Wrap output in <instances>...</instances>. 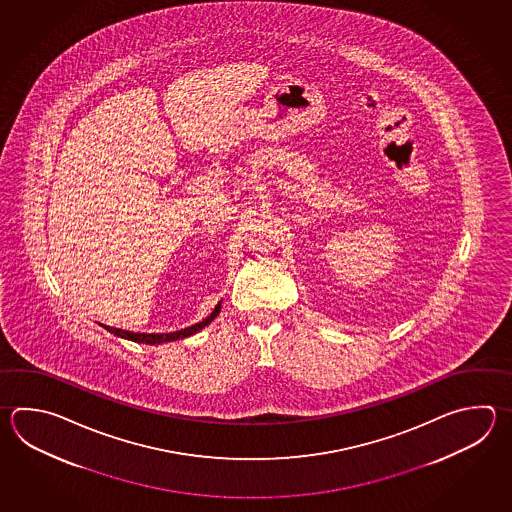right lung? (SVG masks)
<instances>
[{"label": "right lung", "mask_w": 512, "mask_h": 512, "mask_svg": "<svg viewBox=\"0 0 512 512\" xmlns=\"http://www.w3.org/2000/svg\"><path fill=\"white\" fill-rule=\"evenodd\" d=\"M220 313V303L215 306V310L209 313L206 319H202L200 323L188 326L184 330H178V332H171V334H135V332H127V330H120V328H113V326H104L111 334L118 335V337H124L129 341H135V343H146V345H158V343H167V341H177V339H184L189 335L197 334L200 332L206 324L211 323L217 315Z\"/></svg>", "instance_id": "obj_1"}]
</instances>
